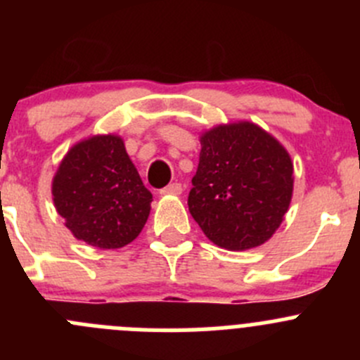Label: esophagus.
<instances>
[{
	"mask_svg": "<svg viewBox=\"0 0 360 360\" xmlns=\"http://www.w3.org/2000/svg\"><path fill=\"white\" fill-rule=\"evenodd\" d=\"M160 193L162 195H181L183 193V186H181V183H170L169 186L163 188Z\"/></svg>",
	"mask_w": 360,
	"mask_h": 360,
	"instance_id": "esophagus-1",
	"label": "esophagus"
}]
</instances>
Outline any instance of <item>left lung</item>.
Instances as JSON below:
<instances>
[{
    "label": "left lung",
    "instance_id": "left-lung-1",
    "mask_svg": "<svg viewBox=\"0 0 360 360\" xmlns=\"http://www.w3.org/2000/svg\"><path fill=\"white\" fill-rule=\"evenodd\" d=\"M188 207L210 242L228 250L264 244L292 197V163L277 139L249 122L219 125L200 139Z\"/></svg>",
    "mask_w": 360,
    "mask_h": 360
}]
</instances>
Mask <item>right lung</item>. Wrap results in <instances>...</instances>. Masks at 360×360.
<instances>
[{"instance_id": "add662e5", "label": "right lung", "mask_w": 360, "mask_h": 360, "mask_svg": "<svg viewBox=\"0 0 360 360\" xmlns=\"http://www.w3.org/2000/svg\"><path fill=\"white\" fill-rule=\"evenodd\" d=\"M56 209L78 240L99 249L130 244L146 224L153 200L118 136L72 146L52 184Z\"/></svg>"}]
</instances>
